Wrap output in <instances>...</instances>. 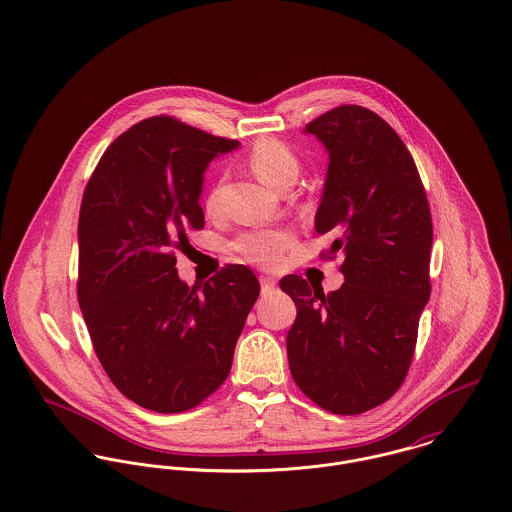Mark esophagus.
<instances>
[{
	"mask_svg": "<svg viewBox=\"0 0 512 512\" xmlns=\"http://www.w3.org/2000/svg\"><path fill=\"white\" fill-rule=\"evenodd\" d=\"M259 282H261V292H263V294L275 290V278H271V276H259Z\"/></svg>",
	"mask_w": 512,
	"mask_h": 512,
	"instance_id": "1",
	"label": "esophagus"
}]
</instances>
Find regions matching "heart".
Returning a JSON list of instances; mask_svg holds the SVG:
<instances>
[{"label":"heart","mask_w":512,"mask_h":512,"mask_svg":"<svg viewBox=\"0 0 512 512\" xmlns=\"http://www.w3.org/2000/svg\"><path fill=\"white\" fill-rule=\"evenodd\" d=\"M249 167L269 187L280 189L286 181H296L300 161L296 154L276 138H261L249 150ZM208 208H214L210 198ZM290 243V236L280 230H253L237 237L234 247L247 261L257 265H275L282 249Z\"/></svg>","instance_id":"obj_1"}]
</instances>
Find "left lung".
Masks as SVG:
<instances>
[{"instance_id": "left-lung-1", "label": "left lung", "mask_w": 512, "mask_h": 512, "mask_svg": "<svg viewBox=\"0 0 512 512\" xmlns=\"http://www.w3.org/2000/svg\"><path fill=\"white\" fill-rule=\"evenodd\" d=\"M304 132L329 154L315 232L335 237L331 255L343 251L345 282L323 294L300 276L280 280L298 310L288 364L319 407L358 415L407 376L431 296V210L409 150L376 113L343 105Z\"/></svg>"}]
</instances>
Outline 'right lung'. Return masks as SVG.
Returning <instances> with one entry per match:
<instances>
[{"label":"right lung","mask_w":512,"mask_h":512,"mask_svg":"<svg viewBox=\"0 0 512 512\" xmlns=\"http://www.w3.org/2000/svg\"><path fill=\"white\" fill-rule=\"evenodd\" d=\"M239 142L171 117L146 118L99 159L79 208L78 300L111 382L158 413L193 409L230 374L259 298L245 265L183 282L175 249L204 226V171Z\"/></svg>","instance_id":"right-lung-1"}]
</instances>
